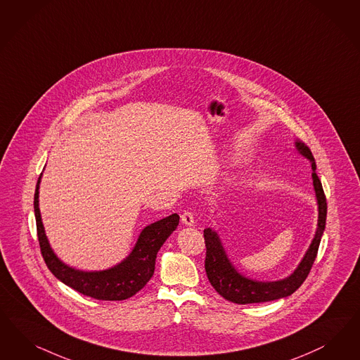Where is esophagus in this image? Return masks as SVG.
<instances>
[{"instance_id": "esophagus-1", "label": "esophagus", "mask_w": 360, "mask_h": 360, "mask_svg": "<svg viewBox=\"0 0 360 360\" xmlns=\"http://www.w3.org/2000/svg\"><path fill=\"white\" fill-rule=\"evenodd\" d=\"M181 222H183L184 225H186V226L193 225V224H195L193 213H192V212H189V210H186V212L181 214Z\"/></svg>"}]
</instances>
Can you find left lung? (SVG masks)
Returning <instances> with one entry per match:
<instances>
[{"label":"left lung","instance_id":"obj_1","mask_svg":"<svg viewBox=\"0 0 360 360\" xmlns=\"http://www.w3.org/2000/svg\"><path fill=\"white\" fill-rule=\"evenodd\" d=\"M295 147L304 158L310 160L311 168H313L314 189H315L318 209H319L318 229L315 233L313 243L303 257L301 264L295 269V271L291 274L290 277L282 281H276V282H259V281L246 278L240 273H237L224 252V248L221 245L217 233L213 232L209 228L205 229L204 240L207 246V255H205L207 277L210 285L214 288V290L217 291L226 301L238 303V304H248V303L274 301V300L288 297L297 289H300V286L304 282V279L307 278L313 267L314 261L318 255L321 238L325 231L327 202H326L322 183L318 174H315L316 165H315L313 153L303 141H295Z\"/></svg>","mask_w":360,"mask_h":360}]
</instances>
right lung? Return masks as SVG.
Wrapping results in <instances>:
<instances>
[{"label":"right lung","instance_id":"obj_1","mask_svg":"<svg viewBox=\"0 0 360 360\" xmlns=\"http://www.w3.org/2000/svg\"><path fill=\"white\" fill-rule=\"evenodd\" d=\"M39 180L41 176L35 186V222L41 255L49 270L71 289L99 301H123L141 290L153 276L159 249L179 225V214L174 213L146 226L140 233L134 250L122 264L103 271H79L62 264L47 243L38 208Z\"/></svg>","mask_w":360,"mask_h":360}]
</instances>
